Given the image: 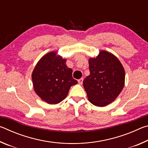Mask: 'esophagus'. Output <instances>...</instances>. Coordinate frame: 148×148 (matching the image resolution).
<instances>
[{
	"label": "esophagus",
	"instance_id": "esophagus-1",
	"mask_svg": "<svg viewBox=\"0 0 148 148\" xmlns=\"http://www.w3.org/2000/svg\"><path fill=\"white\" fill-rule=\"evenodd\" d=\"M83 81H84V79L83 78H80L79 79H78V84H79V85H82V84H83Z\"/></svg>",
	"mask_w": 148,
	"mask_h": 148
}]
</instances>
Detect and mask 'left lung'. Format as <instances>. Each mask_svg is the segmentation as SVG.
<instances>
[{
	"label": "left lung",
	"mask_w": 148,
	"mask_h": 148,
	"mask_svg": "<svg viewBox=\"0 0 148 148\" xmlns=\"http://www.w3.org/2000/svg\"><path fill=\"white\" fill-rule=\"evenodd\" d=\"M90 74L83 82L88 100L95 106L103 107L114 102L125 85V70L114 54L102 50L89 59Z\"/></svg>",
	"instance_id": "left-lung-1"
}]
</instances>
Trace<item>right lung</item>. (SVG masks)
I'll list each match as a JSON object with an SVG mask.
<instances>
[{
  "label": "right lung",
  "mask_w": 148,
  "mask_h": 148,
  "mask_svg": "<svg viewBox=\"0 0 148 148\" xmlns=\"http://www.w3.org/2000/svg\"><path fill=\"white\" fill-rule=\"evenodd\" d=\"M66 61L57 51L49 52L39 60L32 71L34 91L47 104H56L63 101L71 87L77 84Z\"/></svg>",
  "instance_id": "right-lung-1"
}]
</instances>
